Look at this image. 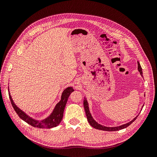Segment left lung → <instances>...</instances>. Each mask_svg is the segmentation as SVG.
<instances>
[{
    "label": "left lung",
    "instance_id": "obj_1",
    "mask_svg": "<svg viewBox=\"0 0 157 157\" xmlns=\"http://www.w3.org/2000/svg\"><path fill=\"white\" fill-rule=\"evenodd\" d=\"M138 70L140 72V74L141 76H142V67L139 63V62H138ZM143 77V76H142ZM83 105H84V108H85V113H86V118H87V120L88 121V122H89L90 124L95 129H100V130H103V131H108V132H113V131H118V130H120V129H124L125 128H127L128 126L130 125L132 122L133 121H135V119H137V116L135 117L132 121L129 122L128 123H126L125 124H123V125H121V126H117V127H106V126H102L99 124H98V122L96 121H95L94 119H93V117H92V115L90 113V111H89V108H88V102L86 99V98H84V101H83Z\"/></svg>",
    "mask_w": 157,
    "mask_h": 157
}]
</instances>
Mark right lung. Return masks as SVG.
<instances>
[{
    "label": "right lung",
    "mask_w": 157,
    "mask_h": 157,
    "mask_svg": "<svg viewBox=\"0 0 157 157\" xmlns=\"http://www.w3.org/2000/svg\"><path fill=\"white\" fill-rule=\"evenodd\" d=\"M8 91H9V87H8ZM73 91H74V89L72 88V87H68L65 88L62 94V98H61L60 101L56 105L53 112L49 115V117L41 121H38L37 120H35L30 117L29 115H27L22 110H21L20 108H18L16 106V105L14 103V102H13L10 95V91H9V97L13 108H14L15 111L16 112V113H17V115L20 117V119H22L23 121L26 122L27 123L30 124L33 127L39 128H52L57 126L60 123V122L62 121L64 109L67 102L68 98H69L70 94Z\"/></svg>",
    "instance_id": "obj_1"
}]
</instances>
